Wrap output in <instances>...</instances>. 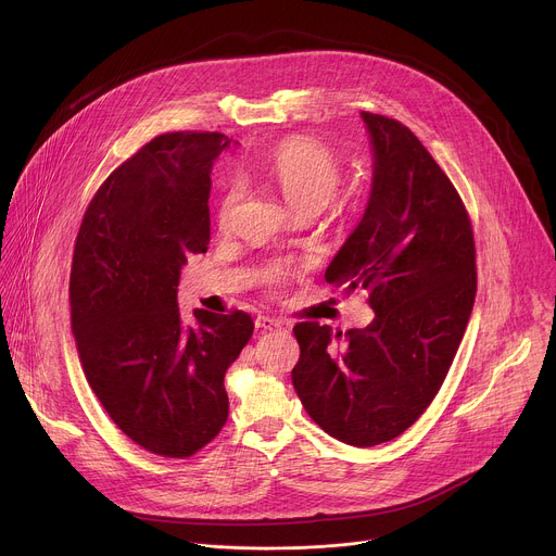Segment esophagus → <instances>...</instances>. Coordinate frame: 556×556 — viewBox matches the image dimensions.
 Listing matches in <instances>:
<instances>
[{
	"label": "esophagus",
	"instance_id": "obj_1",
	"mask_svg": "<svg viewBox=\"0 0 556 556\" xmlns=\"http://www.w3.org/2000/svg\"><path fill=\"white\" fill-rule=\"evenodd\" d=\"M255 328H257V330H264V332H270V330H281L283 324L277 321V319H270V316H257V319H255Z\"/></svg>",
	"mask_w": 556,
	"mask_h": 556
}]
</instances>
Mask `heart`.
Here are the masks:
<instances>
[{
    "label": "heart",
    "instance_id": "1",
    "mask_svg": "<svg viewBox=\"0 0 556 556\" xmlns=\"http://www.w3.org/2000/svg\"><path fill=\"white\" fill-rule=\"evenodd\" d=\"M268 180L294 211H316L319 213L337 193L343 178V163L334 149L307 136H294L281 140L264 161L260 169H251L247 178ZM244 191L240 185H230L222 195L217 219L228 224ZM279 268L266 273L268 281H277Z\"/></svg>",
    "mask_w": 556,
    "mask_h": 556
}]
</instances>
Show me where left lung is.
<instances>
[{
	"label": "left lung",
	"mask_w": 556,
	"mask_h": 556,
	"mask_svg": "<svg viewBox=\"0 0 556 556\" xmlns=\"http://www.w3.org/2000/svg\"><path fill=\"white\" fill-rule=\"evenodd\" d=\"M371 144L365 213L326 281L369 292L363 330L296 324L292 384L332 438L374 446L407 431L435 399L478 290L466 208L425 144L399 121L361 112Z\"/></svg>",
	"instance_id": "left-lung-1"
}]
</instances>
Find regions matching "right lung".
Wrapping results in <instances>:
<instances>
[{
    "label": "right lung",
    "mask_w": 556,
    "mask_h": 556,
    "mask_svg": "<svg viewBox=\"0 0 556 556\" xmlns=\"http://www.w3.org/2000/svg\"><path fill=\"white\" fill-rule=\"evenodd\" d=\"M217 131L155 136L92 198L70 273L78 361L116 427L163 457H189L228 418L226 369L253 337L247 312L178 309L180 270L211 240ZM237 144V142H235Z\"/></svg>",
    "instance_id": "add662e5"
}]
</instances>
